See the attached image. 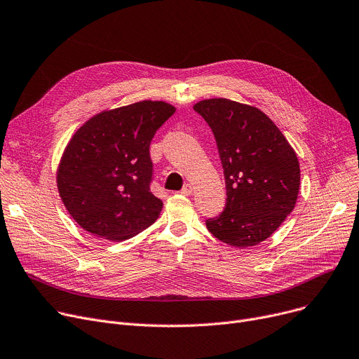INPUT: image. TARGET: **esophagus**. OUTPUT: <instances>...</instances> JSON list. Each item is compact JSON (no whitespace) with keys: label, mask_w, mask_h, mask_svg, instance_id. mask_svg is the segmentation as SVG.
<instances>
[{"label":"esophagus","mask_w":359,"mask_h":359,"mask_svg":"<svg viewBox=\"0 0 359 359\" xmlns=\"http://www.w3.org/2000/svg\"><path fill=\"white\" fill-rule=\"evenodd\" d=\"M192 192H194V189H192V186H190L189 183H186V184L183 186V189L180 190V194L184 195V196H190V195H192Z\"/></svg>","instance_id":"1"}]
</instances>
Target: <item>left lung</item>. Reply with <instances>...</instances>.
Instances as JSON below:
<instances>
[{"label":"left lung","instance_id":"left-lung-1","mask_svg":"<svg viewBox=\"0 0 359 359\" xmlns=\"http://www.w3.org/2000/svg\"><path fill=\"white\" fill-rule=\"evenodd\" d=\"M194 109L217 140L226 184V205L218 217L206 219V226L228 245H257L294 209L300 186L297 156L258 108L215 98Z\"/></svg>","mask_w":359,"mask_h":359}]
</instances>
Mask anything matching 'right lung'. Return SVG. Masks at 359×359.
I'll list each match as a JSON object with an SVG mask.
<instances>
[{
  "label": "right lung",
  "instance_id": "1",
  "mask_svg": "<svg viewBox=\"0 0 359 359\" xmlns=\"http://www.w3.org/2000/svg\"><path fill=\"white\" fill-rule=\"evenodd\" d=\"M175 111L161 101H141L95 115L72 137L57 187L83 229L118 243L156 222L163 202L150 189V144Z\"/></svg>",
  "mask_w": 359,
  "mask_h": 359
}]
</instances>
